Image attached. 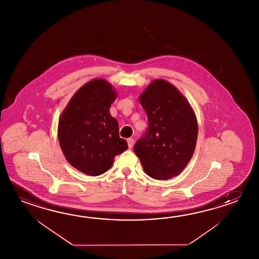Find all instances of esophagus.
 <instances>
[{"label":"esophagus","mask_w":259,"mask_h":259,"mask_svg":"<svg viewBox=\"0 0 259 259\" xmlns=\"http://www.w3.org/2000/svg\"><path fill=\"white\" fill-rule=\"evenodd\" d=\"M134 142H135L134 138H128V139H127V144H128V148H132L133 146H134Z\"/></svg>","instance_id":"obj_1"}]
</instances>
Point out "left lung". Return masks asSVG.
<instances>
[{"mask_svg": "<svg viewBox=\"0 0 259 259\" xmlns=\"http://www.w3.org/2000/svg\"><path fill=\"white\" fill-rule=\"evenodd\" d=\"M148 125L134 151L145 172L156 180L177 176L194 154L197 122L191 106L165 80L153 81L140 96Z\"/></svg>", "mask_w": 259, "mask_h": 259, "instance_id": "left-lung-1", "label": "left lung"}]
</instances>
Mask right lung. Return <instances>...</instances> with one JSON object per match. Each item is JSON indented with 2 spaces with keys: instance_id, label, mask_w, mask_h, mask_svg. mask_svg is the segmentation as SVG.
I'll return each mask as SVG.
<instances>
[{
  "instance_id": "right-lung-1",
  "label": "right lung",
  "mask_w": 259,
  "mask_h": 259,
  "mask_svg": "<svg viewBox=\"0 0 259 259\" xmlns=\"http://www.w3.org/2000/svg\"><path fill=\"white\" fill-rule=\"evenodd\" d=\"M115 98L105 80H92L74 94L59 120V142L64 156L84 175L104 174L114 157L128 148L119 137L118 121L110 113Z\"/></svg>"
}]
</instances>
